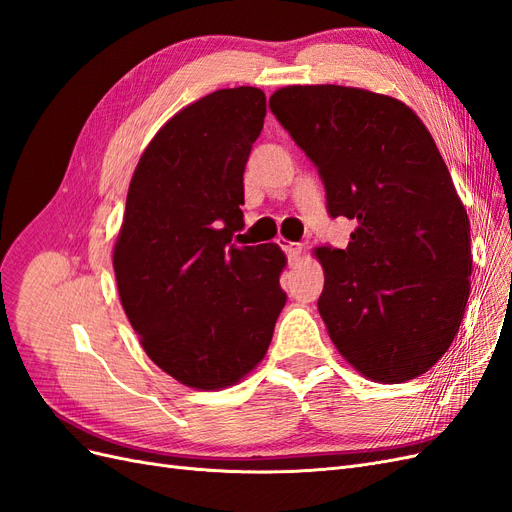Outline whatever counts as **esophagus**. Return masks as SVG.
I'll return each instance as SVG.
<instances>
[{"label":"esophagus","mask_w":512,"mask_h":512,"mask_svg":"<svg viewBox=\"0 0 512 512\" xmlns=\"http://www.w3.org/2000/svg\"><path fill=\"white\" fill-rule=\"evenodd\" d=\"M282 250L286 252V256H288V260L290 262H297V260H301V245L299 243H288V241H282Z\"/></svg>","instance_id":"esophagus-1"}]
</instances>
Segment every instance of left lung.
Here are the masks:
<instances>
[{
    "instance_id": "1",
    "label": "left lung",
    "mask_w": 512,
    "mask_h": 512,
    "mask_svg": "<svg viewBox=\"0 0 512 512\" xmlns=\"http://www.w3.org/2000/svg\"><path fill=\"white\" fill-rule=\"evenodd\" d=\"M271 113L314 162L331 218L356 222L324 245L318 312L369 380L425 374L453 344L470 297V222L431 134L389 96L339 85L275 91Z\"/></svg>"
}]
</instances>
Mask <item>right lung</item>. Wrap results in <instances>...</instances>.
Instances as JSON below:
<instances>
[{"label":"right lung","instance_id":"right-lung-1","mask_svg":"<svg viewBox=\"0 0 512 512\" xmlns=\"http://www.w3.org/2000/svg\"><path fill=\"white\" fill-rule=\"evenodd\" d=\"M265 115L256 87L213 91L164 123L130 181L113 254L119 299L149 359L192 389L252 371L288 299L280 247L235 243Z\"/></svg>","mask_w":512,"mask_h":512}]
</instances>
